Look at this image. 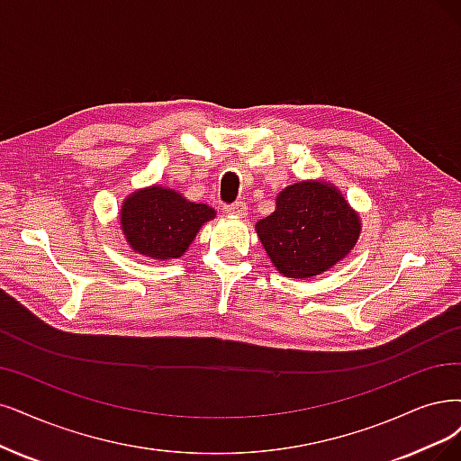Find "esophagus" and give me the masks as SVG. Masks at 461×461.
<instances>
[{"label":"esophagus","instance_id":"1","mask_svg":"<svg viewBox=\"0 0 461 461\" xmlns=\"http://www.w3.org/2000/svg\"><path fill=\"white\" fill-rule=\"evenodd\" d=\"M224 211L230 214V216H240L243 218L247 214V204L243 201H235L231 204H226Z\"/></svg>","mask_w":461,"mask_h":461}]
</instances>
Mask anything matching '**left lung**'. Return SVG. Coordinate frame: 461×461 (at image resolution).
<instances>
[{
    "label": "left lung",
    "instance_id": "8db88e82",
    "mask_svg": "<svg viewBox=\"0 0 461 461\" xmlns=\"http://www.w3.org/2000/svg\"><path fill=\"white\" fill-rule=\"evenodd\" d=\"M257 233L279 274L308 279L348 257L359 240L361 220L338 187L305 180L285 187Z\"/></svg>",
    "mask_w": 461,
    "mask_h": 461
}]
</instances>
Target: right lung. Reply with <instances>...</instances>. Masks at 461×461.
<instances>
[{
    "label": "right lung",
    "mask_w": 461,
    "mask_h": 461,
    "mask_svg": "<svg viewBox=\"0 0 461 461\" xmlns=\"http://www.w3.org/2000/svg\"><path fill=\"white\" fill-rule=\"evenodd\" d=\"M119 214L131 249L156 260L180 258L204 221L216 216L209 204L192 203L159 185L131 194Z\"/></svg>",
    "instance_id": "1"
}]
</instances>
